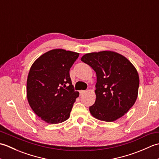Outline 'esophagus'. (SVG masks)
<instances>
[{
    "instance_id": "obj_1",
    "label": "esophagus",
    "mask_w": 159,
    "mask_h": 159,
    "mask_svg": "<svg viewBox=\"0 0 159 159\" xmlns=\"http://www.w3.org/2000/svg\"><path fill=\"white\" fill-rule=\"evenodd\" d=\"M79 93H80V96H82V95H83L84 93H86V91H83V90H80V92H79Z\"/></svg>"
}]
</instances>
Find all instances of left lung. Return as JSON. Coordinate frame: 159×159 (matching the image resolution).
Instances as JSON below:
<instances>
[{
  "mask_svg": "<svg viewBox=\"0 0 159 159\" xmlns=\"http://www.w3.org/2000/svg\"><path fill=\"white\" fill-rule=\"evenodd\" d=\"M80 60L96 73V102L89 107L92 116L111 122L124 116L138 95L139 78L134 66L123 55L107 50L85 54Z\"/></svg>",
  "mask_w": 159,
  "mask_h": 159,
  "instance_id": "left-lung-1",
  "label": "left lung"
}]
</instances>
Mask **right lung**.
<instances>
[{
    "instance_id": "1",
    "label": "right lung",
    "mask_w": 159,
    "mask_h": 159,
    "mask_svg": "<svg viewBox=\"0 0 159 159\" xmlns=\"http://www.w3.org/2000/svg\"><path fill=\"white\" fill-rule=\"evenodd\" d=\"M79 53L53 49L33 63L26 82V95L34 113L46 123H61L70 117L79 92H75L70 70Z\"/></svg>"
}]
</instances>
